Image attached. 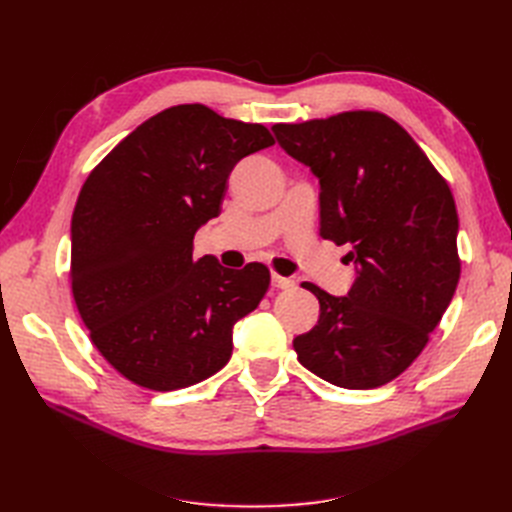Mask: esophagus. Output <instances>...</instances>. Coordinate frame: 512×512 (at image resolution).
Returning a JSON list of instances; mask_svg holds the SVG:
<instances>
[{
	"label": "esophagus",
	"instance_id": "1",
	"mask_svg": "<svg viewBox=\"0 0 512 512\" xmlns=\"http://www.w3.org/2000/svg\"><path fill=\"white\" fill-rule=\"evenodd\" d=\"M271 284L275 288H292L294 286V282L290 280V277H284L280 273H271Z\"/></svg>",
	"mask_w": 512,
	"mask_h": 512
}]
</instances>
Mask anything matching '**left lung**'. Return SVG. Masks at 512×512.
I'll return each mask as SVG.
<instances>
[{"instance_id":"left-lung-1","label":"left lung","mask_w":512,"mask_h":512,"mask_svg":"<svg viewBox=\"0 0 512 512\" xmlns=\"http://www.w3.org/2000/svg\"><path fill=\"white\" fill-rule=\"evenodd\" d=\"M277 143L320 181V237L350 245L346 297L305 282L316 327L299 361L342 389H376L406 371L451 303L461 260L446 179L399 123L378 111L275 123Z\"/></svg>"}]
</instances>
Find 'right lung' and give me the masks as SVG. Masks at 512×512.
I'll return each instance as SVG.
<instances>
[{
	"label": "right lung",
	"instance_id": "add662e5",
	"mask_svg": "<svg viewBox=\"0 0 512 512\" xmlns=\"http://www.w3.org/2000/svg\"><path fill=\"white\" fill-rule=\"evenodd\" d=\"M275 141L262 123L205 104L153 115L89 173L72 213L70 280L89 337L123 378L175 391L220 371L232 327L271 273L194 260L196 230L218 218L239 160Z\"/></svg>",
	"mask_w": 512,
	"mask_h": 512
}]
</instances>
